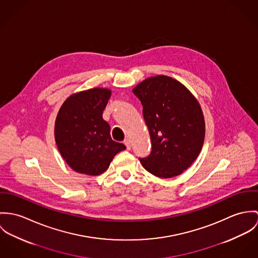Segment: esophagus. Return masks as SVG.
<instances>
[{"label":"esophagus","mask_w":258,"mask_h":258,"mask_svg":"<svg viewBox=\"0 0 258 258\" xmlns=\"http://www.w3.org/2000/svg\"><path fill=\"white\" fill-rule=\"evenodd\" d=\"M123 143H124L125 146H126V149H127V150H131V148H132V143H131V141H130L128 139H126Z\"/></svg>","instance_id":"esophagus-1"}]
</instances>
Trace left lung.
I'll list each match as a JSON object with an SVG mask.
<instances>
[{
  "instance_id": "1",
  "label": "left lung",
  "mask_w": 258,
  "mask_h": 258,
  "mask_svg": "<svg viewBox=\"0 0 258 258\" xmlns=\"http://www.w3.org/2000/svg\"><path fill=\"white\" fill-rule=\"evenodd\" d=\"M143 105L151 140V152L140 158L145 170L171 178L186 170L200 153L205 121L200 105L180 82L155 76L134 89Z\"/></svg>"
}]
</instances>
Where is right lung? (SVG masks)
Listing matches in <instances>:
<instances>
[{
    "label": "right lung",
    "instance_id": "obj_1",
    "mask_svg": "<svg viewBox=\"0 0 258 258\" xmlns=\"http://www.w3.org/2000/svg\"><path fill=\"white\" fill-rule=\"evenodd\" d=\"M111 91L95 88L70 96L55 120V142L67 164L76 172L100 175L117 152L126 147L112 140L110 124L103 118Z\"/></svg>",
    "mask_w": 258,
    "mask_h": 258
}]
</instances>
